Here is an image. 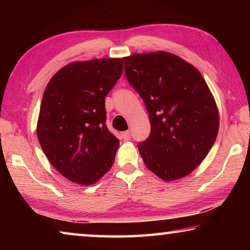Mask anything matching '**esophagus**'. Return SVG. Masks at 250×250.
Segmentation results:
<instances>
[{"label": "esophagus", "mask_w": 250, "mask_h": 250, "mask_svg": "<svg viewBox=\"0 0 250 250\" xmlns=\"http://www.w3.org/2000/svg\"><path fill=\"white\" fill-rule=\"evenodd\" d=\"M121 135H122V138H124V140H125V141L130 140V138H131L130 131H125V132H122Z\"/></svg>", "instance_id": "esophagus-1"}]
</instances>
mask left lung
I'll return each mask as SVG.
<instances>
[{"label": "left lung", "instance_id": "left-lung-1", "mask_svg": "<svg viewBox=\"0 0 250 250\" xmlns=\"http://www.w3.org/2000/svg\"><path fill=\"white\" fill-rule=\"evenodd\" d=\"M124 61L126 79L149 112L150 137L138 145L143 162L163 181L188 175L208 154L219 128L205 79L189 62L162 50Z\"/></svg>", "mask_w": 250, "mask_h": 250}]
</instances>
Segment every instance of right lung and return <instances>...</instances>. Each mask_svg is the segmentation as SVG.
Wrapping results in <instances>:
<instances>
[{
    "label": "right lung",
    "instance_id": "right-lung-1",
    "mask_svg": "<svg viewBox=\"0 0 250 250\" xmlns=\"http://www.w3.org/2000/svg\"><path fill=\"white\" fill-rule=\"evenodd\" d=\"M122 70L121 58L74 62L46 86L37 138L52 166L74 183L95 184L112 167L119 140L105 125L104 98Z\"/></svg>",
    "mask_w": 250,
    "mask_h": 250
}]
</instances>
